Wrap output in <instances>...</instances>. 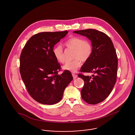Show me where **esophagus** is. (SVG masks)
Here are the masks:
<instances>
[{"mask_svg":"<svg viewBox=\"0 0 135 135\" xmlns=\"http://www.w3.org/2000/svg\"><path fill=\"white\" fill-rule=\"evenodd\" d=\"M72 74V76H73V78H74V79L76 78L77 76H78V75H77V74H75V73H73Z\"/></svg>","mask_w":135,"mask_h":135,"instance_id":"1","label":"esophagus"}]
</instances>
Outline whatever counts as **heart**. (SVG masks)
Returning <instances> with one entry per match:
<instances>
[{"instance_id":"b5f03b06","label":"heart","mask_w":135,"mask_h":135,"mask_svg":"<svg viewBox=\"0 0 135 135\" xmlns=\"http://www.w3.org/2000/svg\"><path fill=\"white\" fill-rule=\"evenodd\" d=\"M64 45L67 48L73 50L72 61L67 62L63 66L65 70L75 72L81 65L80 60L85 62L91 57L93 53V46L90 42L88 40H84L80 37L73 36L66 40ZM55 57L59 62L63 64L65 62L64 51L63 47L58 45L55 46L52 50Z\"/></svg>"}]
</instances>
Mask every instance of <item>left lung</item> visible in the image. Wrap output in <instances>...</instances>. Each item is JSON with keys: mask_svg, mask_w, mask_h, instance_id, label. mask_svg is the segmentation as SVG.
I'll return each instance as SVG.
<instances>
[{"mask_svg": "<svg viewBox=\"0 0 135 135\" xmlns=\"http://www.w3.org/2000/svg\"><path fill=\"white\" fill-rule=\"evenodd\" d=\"M74 32L87 37L91 42L92 55L80 71L95 75L79 73L78 76L84 81L81 90L83 99L88 104H97L107 98L115 84L118 66L115 50L110 38L104 32L93 29Z\"/></svg>", "mask_w": 135, "mask_h": 135, "instance_id": "left-lung-1", "label": "left lung"}]
</instances>
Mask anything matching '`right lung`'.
Masks as SVG:
<instances>
[{"instance_id":"right-lung-1","label":"right lung","mask_w":135,"mask_h":135,"mask_svg":"<svg viewBox=\"0 0 135 135\" xmlns=\"http://www.w3.org/2000/svg\"><path fill=\"white\" fill-rule=\"evenodd\" d=\"M68 31L40 32L26 42L20 58V72L28 93L36 101L53 105L61 101L65 88L73 79L55 57L54 46Z\"/></svg>"}]
</instances>
